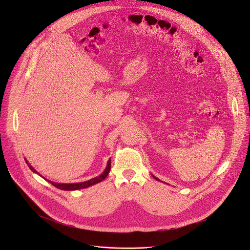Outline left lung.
<instances>
[{
	"label": "left lung",
	"mask_w": 250,
	"mask_h": 250,
	"mask_svg": "<svg viewBox=\"0 0 250 250\" xmlns=\"http://www.w3.org/2000/svg\"><path fill=\"white\" fill-rule=\"evenodd\" d=\"M152 177H153V178H154V179H156V180H157V181H160V180H159V179H158V178H156V177H155V176H153V175H152Z\"/></svg>",
	"instance_id": "8db88e82"
}]
</instances>
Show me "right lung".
<instances>
[{
    "instance_id": "1",
    "label": "right lung",
    "mask_w": 250,
    "mask_h": 250,
    "mask_svg": "<svg viewBox=\"0 0 250 250\" xmlns=\"http://www.w3.org/2000/svg\"><path fill=\"white\" fill-rule=\"evenodd\" d=\"M24 160H25L26 164L28 165V167L30 168V170H31L32 172L39 174V172H38L37 170L33 169V167L29 165V163L27 162L26 159H24ZM110 170H111V159L108 161V164H106V167H105L104 171L100 176H98V177H96V178H93V179H91V180H88V181H85V182H81V183H72V184L55 183V182H52V181H49V180H48V182L51 183V185H53L54 187H56V188H58V189H60V190H64V191H74V190H79V189L88 188V187H90V186H92V185H95V184H97V183L103 181V180L104 179V178L109 175ZM39 175H40V174H39ZM44 179H45V178H44ZM45 180H47V179H45Z\"/></svg>"
}]
</instances>
